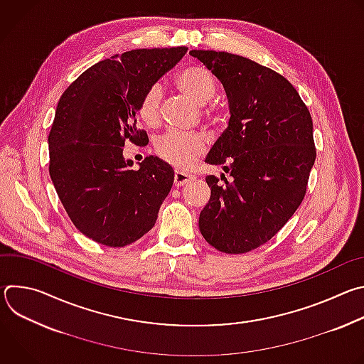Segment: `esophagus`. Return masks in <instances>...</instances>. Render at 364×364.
<instances>
[{
  "instance_id": "34e87169",
  "label": "esophagus",
  "mask_w": 364,
  "mask_h": 364,
  "mask_svg": "<svg viewBox=\"0 0 364 364\" xmlns=\"http://www.w3.org/2000/svg\"><path fill=\"white\" fill-rule=\"evenodd\" d=\"M193 178H194L193 176L176 170V173H174V186H176V187H181V186H184L186 183H188L190 180H193Z\"/></svg>"
}]
</instances>
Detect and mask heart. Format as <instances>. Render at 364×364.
Returning a JSON list of instances; mask_svg holds the SVG:
<instances>
[{
    "label": "heart",
    "mask_w": 364,
    "mask_h": 364,
    "mask_svg": "<svg viewBox=\"0 0 364 364\" xmlns=\"http://www.w3.org/2000/svg\"><path fill=\"white\" fill-rule=\"evenodd\" d=\"M176 85L197 105H204V103L212 100L216 93V83L210 72L197 65L181 69L176 75ZM161 97L163 92L160 85H152L139 99L136 112L142 122L148 127H155L160 122ZM201 114L210 125H218L220 122V114L215 107H204ZM155 151H157L159 157L163 161L180 170H186L200 155H203L205 145L198 135L171 131L159 138L157 144H155Z\"/></svg>",
    "instance_id": "1"
}]
</instances>
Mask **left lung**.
<instances>
[{"instance_id":"obj_1","label":"left lung","mask_w":364,"mask_h":364,"mask_svg":"<svg viewBox=\"0 0 364 364\" xmlns=\"http://www.w3.org/2000/svg\"><path fill=\"white\" fill-rule=\"evenodd\" d=\"M222 82L229 127L205 163L230 174L207 176L210 200L200 213L203 237L225 253L271 240L302 203L317 149L313 118L296 89L275 70L243 56L191 50Z\"/></svg>"}]
</instances>
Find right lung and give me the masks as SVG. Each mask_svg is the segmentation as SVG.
<instances>
[{
  "label": "right lung",
  "mask_w": 364,
  "mask_h": 364,
  "mask_svg": "<svg viewBox=\"0 0 364 364\" xmlns=\"http://www.w3.org/2000/svg\"><path fill=\"white\" fill-rule=\"evenodd\" d=\"M187 47L136 48L85 70L62 95L48 134V173L73 225L111 247L148 233L168 196L173 168L149 155L138 170L124 159L125 141L148 144L136 128L144 92Z\"/></svg>",
  "instance_id": "add662e5"
}]
</instances>
